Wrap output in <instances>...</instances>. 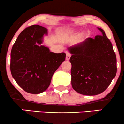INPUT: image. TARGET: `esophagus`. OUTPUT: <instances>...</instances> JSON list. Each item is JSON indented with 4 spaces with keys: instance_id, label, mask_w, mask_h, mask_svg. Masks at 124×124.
Masks as SVG:
<instances>
[{
    "instance_id": "1",
    "label": "esophagus",
    "mask_w": 124,
    "mask_h": 124,
    "mask_svg": "<svg viewBox=\"0 0 124 124\" xmlns=\"http://www.w3.org/2000/svg\"><path fill=\"white\" fill-rule=\"evenodd\" d=\"M70 57H71V54H70V53H68V52H67V53H66V59L68 61V60H70Z\"/></svg>"
}]
</instances>
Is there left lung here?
<instances>
[{"label": "left lung", "instance_id": "obj_1", "mask_svg": "<svg viewBox=\"0 0 124 124\" xmlns=\"http://www.w3.org/2000/svg\"><path fill=\"white\" fill-rule=\"evenodd\" d=\"M101 35L88 37L68 48L72 56V88L79 94L95 96L103 92L110 84L117 71L116 58L105 31Z\"/></svg>", "mask_w": 124, "mask_h": 124}]
</instances>
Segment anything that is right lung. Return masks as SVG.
Instances as JSON below:
<instances>
[{
    "mask_svg": "<svg viewBox=\"0 0 124 124\" xmlns=\"http://www.w3.org/2000/svg\"><path fill=\"white\" fill-rule=\"evenodd\" d=\"M47 30L34 25L18 36L10 53V68L13 78L26 92L39 94L47 89L54 72L65 60L63 52H51L41 45Z\"/></svg>",
    "mask_w": 124,
    "mask_h": 124,
    "instance_id": "add662e5",
    "label": "right lung"
}]
</instances>
